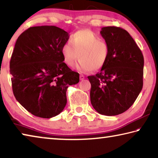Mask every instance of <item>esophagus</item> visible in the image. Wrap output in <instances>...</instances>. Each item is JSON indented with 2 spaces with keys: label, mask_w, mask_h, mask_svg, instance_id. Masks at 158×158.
I'll list each match as a JSON object with an SVG mask.
<instances>
[{
  "label": "esophagus",
  "mask_w": 158,
  "mask_h": 158,
  "mask_svg": "<svg viewBox=\"0 0 158 158\" xmlns=\"http://www.w3.org/2000/svg\"><path fill=\"white\" fill-rule=\"evenodd\" d=\"M79 78L81 80H84L85 79V76L83 75V74H81V75H80V77H79Z\"/></svg>",
  "instance_id": "obj_1"
}]
</instances>
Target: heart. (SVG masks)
Masks as SVG:
<instances>
[{"instance_id": "heart-1", "label": "heart", "mask_w": 158, "mask_h": 158, "mask_svg": "<svg viewBox=\"0 0 158 158\" xmlns=\"http://www.w3.org/2000/svg\"><path fill=\"white\" fill-rule=\"evenodd\" d=\"M63 60L67 65L73 66L79 58L77 68L81 72L97 71L105 65L109 56V46L90 30H80L71 36L61 47Z\"/></svg>"}]
</instances>
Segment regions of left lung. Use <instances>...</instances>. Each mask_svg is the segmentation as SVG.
Masks as SVG:
<instances>
[{
	"instance_id": "1",
	"label": "left lung",
	"mask_w": 158,
	"mask_h": 158,
	"mask_svg": "<svg viewBox=\"0 0 158 158\" xmlns=\"http://www.w3.org/2000/svg\"><path fill=\"white\" fill-rule=\"evenodd\" d=\"M100 34L109 44V56L100 72L88 77L90 102L99 114L116 116L127 111L142 89L143 56L124 29L107 26Z\"/></svg>"
}]
</instances>
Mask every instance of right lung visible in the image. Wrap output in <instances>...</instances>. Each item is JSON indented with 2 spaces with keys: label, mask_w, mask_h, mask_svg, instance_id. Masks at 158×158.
Here are the masks:
<instances>
[{
  "label": "right lung",
  "mask_w": 158,
  "mask_h": 158,
  "mask_svg": "<svg viewBox=\"0 0 158 158\" xmlns=\"http://www.w3.org/2000/svg\"><path fill=\"white\" fill-rule=\"evenodd\" d=\"M69 35L54 26L29 28L16 42L10 63L12 90L21 106L34 116L50 118L62 112L69 85L79 74L63 62L61 47Z\"/></svg>",
  "instance_id": "add662e5"
}]
</instances>
